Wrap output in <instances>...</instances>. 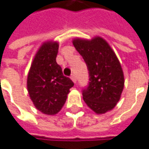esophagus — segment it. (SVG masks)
<instances>
[{
    "label": "esophagus",
    "mask_w": 149,
    "mask_h": 149,
    "mask_svg": "<svg viewBox=\"0 0 149 149\" xmlns=\"http://www.w3.org/2000/svg\"><path fill=\"white\" fill-rule=\"evenodd\" d=\"M71 79L73 81V83H77V77H76V76H75V74H72V76H71Z\"/></svg>",
    "instance_id": "esophagus-1"
}]
</instances>
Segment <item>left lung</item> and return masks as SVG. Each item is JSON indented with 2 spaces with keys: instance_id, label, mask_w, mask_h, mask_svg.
<instances>
[{
  "instance_id": "8db88e82",
  "label": "left lung",
  "mask_w": 149,
  "mask_h": 149,
  "mask_svg": "<svg viewBox=\"0 0 149 149\" xmlns=\"http://www.w3.org/2000/svg\"><path fill=\"white\" fill-rule=\"evenodd\" d=\"M72 43L88 67L89 82L83 89L84 101L97 114L112 110L125 84L124 72L113 50L100 36L91 40L75 38Z\"/></svg>"
}]
</instances>
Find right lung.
I'll use <instances>...</instances> for the list:
<instances>
[{"label": "right lung", "mask_w": 149, "mask_h": 149, "mask_svg": "<svg viewBox=\"0 0 149 149\" xmlns=\"http://www.w3.org/2000/svg\"><path fill=\"white\" fill-rule=\"evenodd\" d=\"M59 43L44 42L36 52L27 77L30 97L37 110L47 115L56 114L66 101L73 82L65 77L56 62Z\"/></svg>", "instance_id": "1"}]
</instances>
